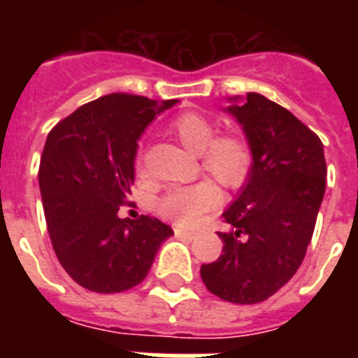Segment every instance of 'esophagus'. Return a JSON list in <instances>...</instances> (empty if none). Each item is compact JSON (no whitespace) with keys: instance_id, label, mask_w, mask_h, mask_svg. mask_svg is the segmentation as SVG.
I'll list each match as a JSON object with an SVG mask.
<instances>
[{"instance_id":"obj_1","label":"esophagus","mask_w":358,"mask_h":358,"mask_svg":"<svg viewBox=\"0 0 358 358\" xmlns=\"http://www.w3.org/2000/svg\"><path fill=\"white\" fill-rule=\"evenodd\" d=\"M174 234L180 236V238H185V239H195V232H191V230H184V229H174Z\"/></svg>"}]
</instances>
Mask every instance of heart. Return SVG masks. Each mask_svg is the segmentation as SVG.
<instances>
[{"label": "heart", "mask_w": 358, "mask_h": 358, "mask_svg": "<svg viewBox=\"0 0 358 358\" xmlns=\"http://www.w3.org/2000/svg\"><path fill=\"white\" fill-rule=\"evenodd\" d=\"M171 131L182 145L199 154L201 167L221 185L236 189L249 178L255 163L252 146L243 135L219 134L212 120L199 113H184L171 124ZM135 173L143 176V163L135 162ZM219 204V189L212 182L202 180L193 185L173 187L157 201V213L180 227L195 224L204 213Z\"/></svg>", "instance_id": "b5f03b06"}]
</instances>
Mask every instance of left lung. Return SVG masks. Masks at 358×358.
<instances>
[{
    "label": "left lung",
    "mask_w": 358,
    "mask_h": 358,
    "mask_svg": "<svg viewBox=\"0 0 358 358\" xmlns=\"http://www.w3.org/2000/svg\"><path fill=\"white\" fill-rule=\"evenodd\" d=\"M227 108L243 126L255 163L223 213V255L202 264L206 288L223 301L255 305L271 297L299 269L325 195L323 143L282 106L258 92Z\"/></svg>",
    "instance_id": "left-lung-1"
}]
</instances>
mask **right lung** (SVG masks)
Returning <instances> with one entry per match:
<instances>
[{"instance_id": "obj_1", "label": "right lung", "mask_w": 358, "mask_h": 358, "mask_svg": "<svg viewBox=\"0 0 358 358\" xmlns=\"http://www.w3.org/2000/svg\"><path fill=\"white\" fill-rule=\"evenodd\" d=\"M178 100L113 92L81 106L48 134L38 185L48 232L61 266L96 294L145 280L173 229L150 215L120 219L135 178L137 139Z\"/></svg>"}]
</instances>
